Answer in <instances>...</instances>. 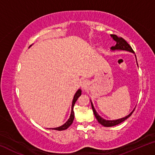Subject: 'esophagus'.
<instances>
[{"label": "esophagus", "mask_w": 155, "mask_h": 155, "mask_svg": "<svg viewBox=\"0 0 155 155\" xmlns=\"http://www.w3.org/2000/svg\"><path fill=\"white\" fill-rule=\"evenodd\" d=\"M87 85H88V81H87L86 80H84L81 82V87L83 88L87 87Z\"/></svg>", "instance_id": "obj_1"}]
</instances>
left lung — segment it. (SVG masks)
I'll return each instance as SVG.
<instances>
[{"mask_svg": "<svg viewBox=\"0 0 155 155\" xmlns=\"http://www.w3.org/2000/svg\"><path fill=\"white\" fill-rule=\"evenodd\" d=\"M111 36L113 38V39L116 41V44H115V46H112L111 49L114 51V50H123V51H127L131 52H133L135 53L134 51H133V48H131V46L127 43V41H126L124 39H123L121 37H117L116 35H111ZM91 107H92V110L94 112V114L95 115L96 118L98 120V122L101 124V125L104 126V127H114V126H115L117 124H119L120 123L124 122V120H127L128 117H129L132 114L134 111V110L130 113L129 115H128L127 116H126L123 118L119 119V120H106L100 116V115L97 114V112L96 111L95 109L93 106L92 103L91 102Z\"/></svg>", "mask_w": 155, "mask_h": 155, "instance_id": "1", "label": "left lung"}]
</instances>
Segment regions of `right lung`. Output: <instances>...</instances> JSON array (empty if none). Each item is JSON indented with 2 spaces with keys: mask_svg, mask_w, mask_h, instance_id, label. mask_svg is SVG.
I'll return each mask as SVG.
<instances>
[{
  "mask_svg": "<svg viewBox=\"0 0 155 155\" xmlns=\"http://www.w3.org/2000/svg\"><path fill=\"white\" fill-rule=\"evenodd\" d=\"M81 95V90H78L77 92H76L75 95L74 96V98H73V101H72V111H71V114H70V118L68 119V121L65 123L64 125L61 126V127H57V128H52V129L53 130H64L67 129V128L70 127V125L72 124L73 122V120H74V104L76 103V101H77V99L78 97ZM51 129V128H50Z\"/></svg>",
  "mask_w": 155,
  "mask_h": 155,
  "instance_id": "1",
  "label": "right lung"
}]
</instances>
